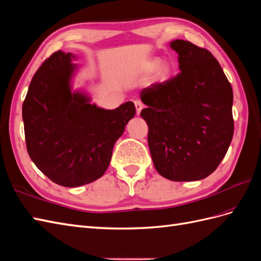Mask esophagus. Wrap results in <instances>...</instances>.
Here are the masks:
<instances>
[{"label":"esophagus","mask_w":261,"mask_h":261,"mask_svg":"<svg viewBox=\"0 0 261 261\" xmlns=\"http://www.w3.org/2000/svg\"><path fill=\"white\" fill-rule=\"evenodd\" d=\"M134 103H135V109H136V114H137V115H139V114H141V111L143 110V103H142V101L141 100H135L134 101Z\"/></svg>","instance_id":"34e87169"}]
</instances>
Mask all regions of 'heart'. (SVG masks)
I'll return each instance as SVG.
<instances>
[{"label":"heart","instance_id":"obj_1","mask_svg":"<svg viewBox=\"0 0 261 261\" xmlns=\"http://www.w3.org/2000/svg\"><path fill=\"white\" fill-rule=\"evenodd\" d=\"M154 68H156V80L158 82H165L169 79L171 73V66L168 62L160 63L158 59L152 60L147 64V69L151 71Z\"/></svg>","mask_w":261,"mask_h":261}]
</instances>
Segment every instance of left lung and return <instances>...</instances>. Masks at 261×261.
Masks as SVG:
<instances>
[{
	"instance_id": "1",
	"label": "left lung",
	"mask_w": 261,
	"mask_h": 261,
	"mask_svg": "<svg viewBox=\"0 0 261 261\" xmlns=\"http://www.w3.org/2000/svg\"><path fill=\"white\" fill-rule=\"evenodd\" d=\"M170 47L180 73L144 88L141 116L158 173L173 181L199 180L214 173L231 143L232 88L209 50L182 40Z\"/></svg>"
}]
</instances>
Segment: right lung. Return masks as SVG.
Here are the masks:
<instances>
[{
    "label": "right lung",
    "mask_w": 261,
    "mask_h": 261,
    "mask_svg": "<svg viewBox=\"0 0 261 261\" xmlns=\"http://www.w3.org/2000/svg\"><path fill=\"white\" fill-rule=\"evenodd\" d=\"M74 54L57 50L37 69L22 107L31 160L57 185L79 187L98 179L109 167L114 145L135 116L134 103L115 110L91 104L72 91Z\"/></svg>",
    "instance_id": "1"
}]
</instances>
